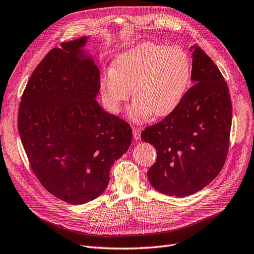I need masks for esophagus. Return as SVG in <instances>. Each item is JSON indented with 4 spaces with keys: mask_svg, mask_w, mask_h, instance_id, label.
Here are the masks:
<instances>
[{
    "mask_svg": "<svg viewBox=\"0 0 254 254\" xmlns=\"http://www.w3.org/2000/svg\"><path fill=\"white\" fill-rule=\"evenodd\" d=\"M133 137L135 140L140 139V128L138 127H133Z\"/></svg>",
    "mask_w": 254,
    "mask_h": 254,
    "instance_id": "34e87169",
    "label": "esophagus"
}]
</instances>
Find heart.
<instances>
[{
	"label": "heart",
	"instance_id": "obj_1",
	"mask_svg": "<svg viewBox=\"0 0 254 254\" xmlns=\"http://www.w3.org/2000/svg\"><path fill=\"white\" fill-rule=\"evenodd\" d=\"M190 62L180 47L142 43L117 55L100 87L107 108L118 113L121 103L136 97L128 109L134 121L163 118L180 106L189 89Z\"/></svg>",
	"mask_w": 254,
	"mask_h": 254
}]
</instances>
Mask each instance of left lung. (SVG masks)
Listing matches in <instances>:
<instances>
[{
  "instance_id": "left-lung-1",
  "label": "left lung",
  "mask_w": 254,
  "mask_h": 254,
  "mask_svg": "<svg viewBox=\"0 0 254 254\" xmlns=\"http://www.w3.org/2000/svg\"><path fill=\"white\" fill-rule=\"evenodd\" d=\"M193 86L171 115L146 127L143 141L157 151L147 172L155 190L186 196L201 190L219 175L226 160L232 107L226 81L198 45H192Z\"/></svg>"
}]
</instances>
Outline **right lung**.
Instances as JSON below:
<instances>
[{"label":"right lung","mask_w":254,"mask_h":254,"mask_svg":"<svg viewBox=\"0 0 254 254\" xmlns=\"http://www.w3.org/2000/svg\"><path fill=\"white\" fill-rule=\"evenodd\" d=\"M90 36L61 44L23 93L17 127L37 179L56 198L88 203L106 190L110 170L132 142L126 121L96 100L100 74L84 49Z\"/></svg>","instance_id":"right-lung-1"}]
</instances>
